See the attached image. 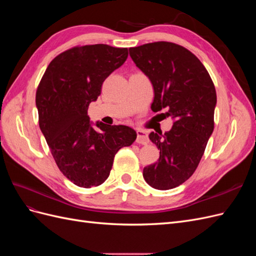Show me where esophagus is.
<instances>
[{
    "label": "esophagus",
    "mask_w": 256,
    "mask_h": 256,
    "mask_svg": "<svg viewBox=\"0 0 256 256\" xmlns=\"http://www.w3.org/2000/svg\"><path fill=\"white\" fill-rule=\"evenodd\" d=\"M136 143L143 144V145H147L150 143L148 136H147L144 130H141V129L136 130Z\"/></svg>",
    "instance_id": "1"
}]
</instances>
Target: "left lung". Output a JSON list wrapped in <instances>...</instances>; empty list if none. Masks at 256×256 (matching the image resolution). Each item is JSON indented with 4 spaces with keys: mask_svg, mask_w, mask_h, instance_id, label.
I'll return each mask as SVG.
<instances>
[{
    "mask_svg": "<svg viewBox=\"0 0 256 256\" xmlns=\"http://www.w3.org/2000/svg\"><path fill=\"white\" fill-rule=\"evenodd\" d=\"M129 54L152 85V110H166L161 114L173 120L170 131L150 134L160 157L143 168V177L154 189H173L194 173L214 131V85L200 60L180 44H145Z\"/></svg>",
    "mask_w": 256,
    "mask_h": 256,
    "instance_id": "obj_1",
    "label": "left lung"
}]
</instances>
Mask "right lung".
I'll return each mask as SVG.
<instances>
[{
	"label": "right lung",
	"instance_id": "obj_1",
	"mask_svg": "<svg viewBox=\"0 0 256 256\" xmlns=\"http://www.w3.org/2000/svg\"><path fill=\"white\" fill-rule=\"evenodd\" d=\"M128 58L127 48L98 44L60 53L47 67L36 92L40 127L60 171L83 188L102 184L115 154L130 146L136 132L128 126L90 120V104L104 81Z\"/></svg>",
	"mask_w": 256,
	"mask_h": 256
}]
</instances>
